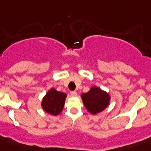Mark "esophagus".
Segmentation results:
<instances>
[{
	"instance_id": "1",
	"label": "esophagus",
	"mask_w": 151,
	"mask_h": 151,
	"mask_svg": "<svg viewBox=\"0 0 151 151\" xmlns=\"http://www.w3.org/2000/svg\"><path fill=\"white\" fill-rule=\"evenodd\" d=\"M70 95H71V96H73V97L77 96V92H75V91L70 92Z\"/></svg>"
}]
</instances>
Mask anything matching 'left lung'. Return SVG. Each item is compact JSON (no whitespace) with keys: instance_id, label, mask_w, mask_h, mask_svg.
<instances>
[{"instance_id":"left-lung-1","label":"left lung","mask_w":151,"mask_h":151,"mask_svg":"<svg viewBox=\"0 0 151 151\" xmlns=\"http://www.w3.org/2000/svg\"><path fill=\"white\" fill-rule=\"evenodd\" d=\"M86 110L93 115L98 114L110 104V96L97 86H92L86 93L81 95Z\"/></svg>"}]
</instances>
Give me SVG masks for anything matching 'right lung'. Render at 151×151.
<instances>
[{
    "label": "right lung",
    "instance_id": "obj_1",
    "mask_svg": "<svg viewBox=\"0 0 151 151\" xmlns=\"http://www.w3.org/2000/svg\"><path fill=\"white\" fill-rule=\"evenodd\" d=\"M66 96L67 95L66 93L59 92L54 88H52L41 100V107L49 114L53 116L59 115L63 110Z\"/></svg>",
    "mask_w": 151,
    "mask_h": 151
}]
</instances>
